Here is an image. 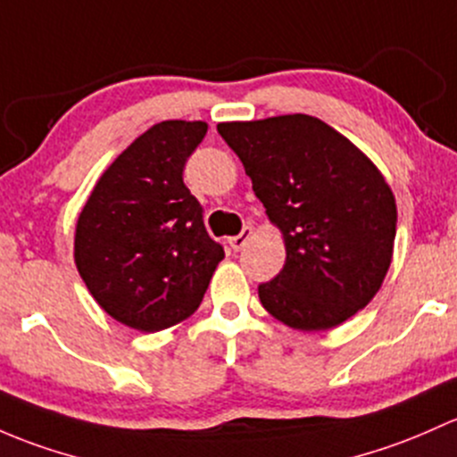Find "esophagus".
I'll use <instances>...</instances> for the list:
<instances>
[{"instance_id": "34e87169", "label": "esophagus", "mask_w": 457, "mask_h": 457, "mask_svg": "<svg viewBox=\"0 0 457 457\" xmlns=\"http://www.w3.org/2000/svg\"><path fill=\"white\" fill-rule=\"evenodd\" d=\"M252 234H253V229L247 225V228H243L241 234H237V237L229 238V247H232L234 252H241L245 245H247L249 238H252Z\"/></svg>"}]
</instances>
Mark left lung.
Listing matches in <instances>:
<instances>
[{
  "label": "left lung",
  "instance_id": "8db88e82",
  "mask_svg": "<svg viewBox=\"0 0 457 457\" xmlns=\"http://www.w3.org/2000/svg\"><path fill=\"white\" fill-rule=\"evenodd\" d=\"M216 131L285 237V267L258 285L262 306L300 330H328L361 311L381 289L396 237V204L377 166L313 115Z\"/></svg>",
  "mask_w": 457,
  "mask_h": 457
}]
</instances>
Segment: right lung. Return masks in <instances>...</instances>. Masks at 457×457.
<instances>
[{"mask_svg": "<svg viewBox=\"0 0 457 457\" xmlns=\"http://www.w3.org/2000/svg\"><path fill=\"white\" fill-rule=\"evenodd\" d=\"M205 131L186 120L153 124L104 170L76 223L74 258L89 293L144 333L195 313L225 256L184 184Z\"/></svg>", "mask_w": 457, "mask_h": 457, "instance_id": "obj_1", "label": "right lung"}]
</instances>
